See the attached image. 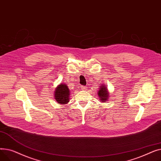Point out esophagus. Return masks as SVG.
Instances as JSON below:
<instances>
[{
	"instance_id": "obj_1",
	"label": "esophagus",
	"mask_w": 161,
	"mask_h": 161,
	"mask_svg": "<svg viewBox=\"0 0 161 161\" xmlns=\"http://www.w3.org/2000/svg\"><path fill=\"white\" fill-rule=\"evenodd\" d=\"M81 90H87V87L86 86H82L81 87Z\"/></svg>"
}]
</instances>
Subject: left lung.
Returning a JSON list of instances; mask_svg holds the SVG:
<instances>
[{
  "mask_svg": "<svg viewBox=\"0 0 161 161\" xmlns=\"http://www.w3.org/2000/svg\"><path fill=\"white\" fill-rule=\"evenodd\" d=\"M109 92L108 91L107 87L104 85H101L98 91V96L100 98V100L101 102L105 103L109 99Z\"/></svg>",
  "mask_w": 161,
  "mask_h": 161,
  "instance_id": "left-lung-1",
  "label": "left lung"
}]
</instances>
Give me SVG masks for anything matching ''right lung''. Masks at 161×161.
Returning a JSON list of instances; mask_svg holds the SVG:
<instances>
[{
    "instance_id": "right-lung-1",
    "label": "right lung",
    "mask_w": 161,
    "mask_h": 161,
    "mask_svg": "<svg viewBox=\"0 0 161 161\" xmlns=\"http://www.w3.org/2000/svg\"><path fill=\"white\" fill-rule=\"evenodd\" d=\"M70 91L66 84L61 83L55 91V99L58 104H66L69 102Z\"/></svg>"
}]
</instances>
